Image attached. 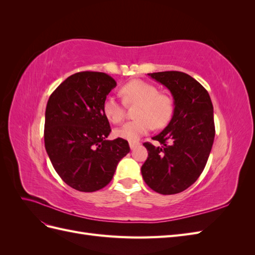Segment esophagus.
<instances>
[{"mask_svg":"<svg viewBox=\"0 0 255 255\" xmlns=\"http://www.w3.org/2000/svg\"><path fill=\"white\" fill-rule=\"evenodd\" d=\"M128 143H129V148H130V150H134L135 148H137V146L140 144L139 142H137V141H129Z\"/></svg>","mask_w":255,"mask_h":255,"instance_id":"1","label":"esophagus"}]
</instances>
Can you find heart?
I'll return each instance as SVG.
<instances>
[{"label": "heart", "mask_w": 255, "mask_h": 255, "mask_svg": "<svg viewBox=\"0 0 255 255\" xmlns=\"http://www.w3.org/2000/svg\"><path fill=\"white\" fill-rule=\"evenodd\" d=\"M121 95L126 104H137L135 116L138 117L115 130L116 135L123 139L137 141L142 135L149 133L154 125L163 128L172 117V99L159 94L158 88L148 82L130 81L121 88ZM102 110L105 117L115 125L121 123L126 118L125 104L113 96L104 100Z\"/></svg>", "instance_id": "heart-1"}]
</instances>
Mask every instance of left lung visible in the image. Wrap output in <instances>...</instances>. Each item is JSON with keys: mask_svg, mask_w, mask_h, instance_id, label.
<instances>
[{"mask_svg": "<svg viewBox=\"0 0 255 255\" xmlns=\"http://www.w3.org/2000/svg\"><path fill=\"white\" fill-rule=\"evenodd\" d=\"M170 90L173 116L158 135L161 145H143L148 158L141 166L145 184L161 195H174L194 184L207 163L215 138L214 109L207 90L180 71L148 73Z\"/></svg>", "mask_w": 255, "mask_h": 255, "instance_id": "8db88e82", "label": "left lung"}]
</instances>
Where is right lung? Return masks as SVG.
Instances as JSON below:
<instances>
[{"instance_id": "right-lung-1", "label": "right lung", "mask_w": 255, "mask_h": 255, "mask_svg": "<svg viewBox=\"0 0 255 255\" xmlns=\"http://www.w3.org/2000/svg\"><path fill=\"white\" fill-rule=\"evenodd\" d=\"M116 86L109 74L83 71L69 76L49 98L45 150L61 180L76 190L105 187L129 152L126 139H107L112 129L102 106Z\"/></svg>"}]
</instances>
